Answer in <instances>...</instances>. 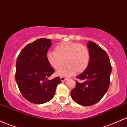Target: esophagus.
<instances>
[{
	"label": "esophagus",
	"instance_id": "esophagus-1",
	"mask_svg": "<svg viewBox=\"0 0 127 127\" xmlns=\"http://www.w3.org/2000/svg\"><path fill=\"white\" fill-rule=\"evenodd\" d=\"M60 79H61V81H62V82H64V81L67 80V79L65 78V77H61Z\"/></svg>",
	"mask_w": 127,
	"mask_h": 127
}]
</instances>
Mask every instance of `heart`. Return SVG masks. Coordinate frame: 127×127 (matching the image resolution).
<instances>
[{
	"mask_svg": "<svg viewBox=\"0 0 127 127\" xmlns=\"http://www.w3.org/2000/svg\"><path fill=\"white\" fill-rule=\"evenodd\" d=\"M55 53L49 52L47 60L53 69L59 70L63 67L65 62L67 66L57 73L60 76H68L74 73L80 74L88 68L91 56L88 47L77 42H63L56 45Z\"/></svg>",
	"mask_w": 127,
	"mask_h": 127,
	"instance_id": "b5f03b06",
	"label": "heart"
}]
</instances>
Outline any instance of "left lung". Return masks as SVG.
<instances>
[{
  "label": "left lung",
  "instance_id": "obj_1",
  "mask_svg": "<svg viewBox=\"0 0 127 127\" xmlns=\"http://www.w3.org/2000/svg\"><path fill=\"white\" fill-rule=\"evenodd\" d=\"M90 63L88 68L77 78L83 80L76 82L75 88L71 91L74 102L83 106H91L101 99L109 88L112 67L108 54L98 45L89 41Z\"/></svg>",
  "mask_w": 127,
  "mask_h": 127
}]
</instances>
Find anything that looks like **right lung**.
I'll use <instances>...</instances> for the list:
<instances>
[{
    "label": "right lung",
    "instance_id": "right-lung-1",
    "mask_svg": "<svg viewBox=\"0 0 127 127\" xmlns=\"http://www.w3.org/2000/svg\"><path fill=\"white\" fill-rule=\"evenodd\" d=\"M51 39L40 38L25 47L18 56L15 79L23 96L35 104L50 101L54 97L59 77H48L54 72L47 60V51Z\"/></svg>",
    "mask_w": 127,
    "mask_h": 127
}]
</instances>
